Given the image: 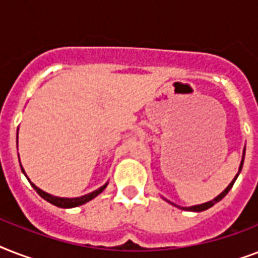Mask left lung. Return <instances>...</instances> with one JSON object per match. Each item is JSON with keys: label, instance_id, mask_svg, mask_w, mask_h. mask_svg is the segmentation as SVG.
Segmentation results:
<instances>
[{"label": "left lung", "instance_id": "obj_1", "mask_svg": "<svg viewBox=\"0 0 258 258\" xmlns=\"http://www.w3.org/2000/svg\"><path fill=\"white\" fill-rule=\"evenodd\" d=\"M244 158H245V149H244V154H242V161H241L240 169H238V172H237V175L234 176V179H233L232 182H230V184H229L228 187L225 188L224 191L221 192V194H220V196H218V197H216V198H214V200L209 201V202H205V204L196 205V206H190V208H180V206H176L175 204H172V202H170V201H167V200H166V201H167V202H170V204H171V205H174V206H176V208L182 209V210H187V212H204V210H206V209L212 208V206H214V205H216L217 202H220V201L222 200V198H224V197L226 196V194H228L229 190H230V188L233 187V184H234V182H236L237 176L240 175L241 169H242V165H244Z\"/></svg>", "mask_w": 258, "mask_h": 258}]
</instances>
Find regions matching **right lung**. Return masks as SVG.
Masks as SVG:
<instances>
[{
    "instance_id": "add662e5",
    "label": "right lung",
    "mask_w": 258,
    "mask_h": 258,
    "mask_svg": "<svg viewBox=\"0 0 258 258\" xmlns=\"http://www.w3.org/2000/svg\"><path fill=\"white\" fill-rule=\"evenodd\" d=\"M18 159H20V158H18ZM21 170H22V172L25 174V171H24V169H22V166H21ZM25 176H26V174H25ZM26 178H28V176H26ZM28 180H29V178H28ZM30 184H32L34 190L38 192V196L41 197V198H44L45 201H48L49 204L54 205V206H57V208L68 209V208H76V206L84 205V204H87L88 201L93 200L95 197L99 196V194H100V192L103 191L105 187H107V184L108 183H105L104 186H101V187H99L97 190H95V191L89 192V194H86V196H83V197H78V198H60V197L50 196V194H48V192L42 191L41 188H38L37 186H36L34 183H32V182H30Z\"/></svg>"
}]
</instances>
